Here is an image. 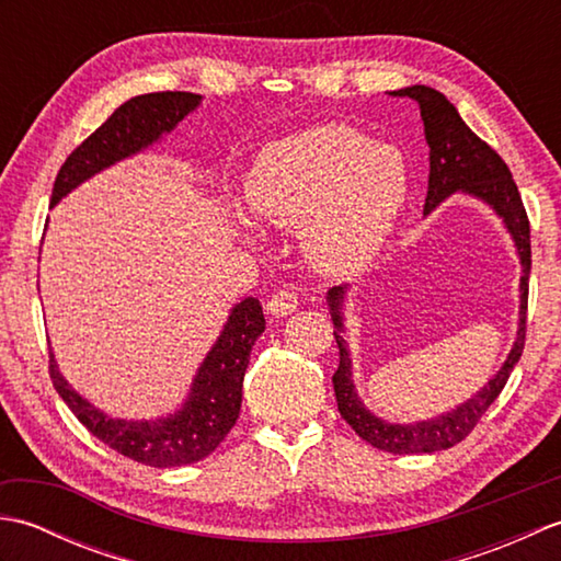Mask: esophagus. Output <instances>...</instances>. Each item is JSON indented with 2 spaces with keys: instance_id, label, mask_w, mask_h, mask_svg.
Returning a JSON list of instances; mask_svg holds the SVG:
<instances>
[{
  "instance_id": "34e87169",
  "label": "esophagus",
  "mask_w": 561,
  "mask_h": 561,
  "mask_svg": "<svg viewBox=\"0 0 561 561\" xmlns=\"http://www.w3.org/2000/svg\"><path fill=\"white\" fill-rule=\"evenodd\" d=\"M296 306H299V296H296V291L294 289H279L267 299L265 311L274 318H284V316L294 313Z\"/></svg>"
}]
</instances>
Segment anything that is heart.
Listing matches in <instances>:
<instances>
[{"instance_id": "heart-1", "label": "heart", "mask_w": 561, "mask_h": 561, "mask_svg": "<svg viewBox=\"0 0 561 561\" xmlns=\"http://www.w3.org/2000/svg\"><path fill=\"white\" fill-rule=\"evenodd\" d=\"M408 195V163L390 145L330 123L272 141L245 178L255 217L299 229L308 260L347 277L364 270L396 226Z\"/></svg>"}]
</instances>
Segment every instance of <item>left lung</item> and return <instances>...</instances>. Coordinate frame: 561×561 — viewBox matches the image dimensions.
Wrapping results in <instances>:
<instances>
[{
  "label": "left lung",
  "instance_id": "left-lung-1",
  "mask_svg": "<svg viewBox=\"0 0 561 561\" xmlns=\"http://www.w3.org/2000/svg\"><path fill=\"white\" fill-rule=\"evenodd\" d=\"M392 96H408L416 101L424 121V135L428 145V190L424 202V214L434 211L440 202L450 197L453 193L472 195L486 202L499 217L504 219L506 229L514 238L516 253L520 257L523 277H520V323H518V337L511 347L504 366L499 374L486 383L478 396H472L468 402L458 404L456 410L446 414H438L434 420L414 422V424H390L380 420L374 412L364 408L354 390L352 380V359L347 342H344L342 332V301L347 287H335L328 291V306L332 323H335L337 347H340V366L335 376H332V386H335L337 410L342 420L347 422L356 434H359L366 444H371L378 450L398 453H434L446 450L450 446L460 444L474 426H478L480 416L490 410V404L499 398L504 390L506 380L514 371L523 354V344H526V313H528V279H530V221L518 187L514 183L508 165L499 153L482 141L472 129L462 123L456 105H453L444 93L436 89L422 87H408L400 91H392Z\"/></svg>",
  "mask_w": 561,
  "mask_h": 561
}]
</instances>
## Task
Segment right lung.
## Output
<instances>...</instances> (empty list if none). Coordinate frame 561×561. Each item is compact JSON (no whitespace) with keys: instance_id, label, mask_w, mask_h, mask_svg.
Instances as JSON below:
<instances>
[{"instance_id":"add662e5","label":"right lung","mask_w":561,"mask_h":561,"mask_svg":"<svg viewBox=\"0 0 561 561\" xmlns=\"http://www.w3.org/2000/svg\"><path fill=\"white\" fill-rule=\"evenodd\" d=\"M199 101L202 96L197 93L159 91L123 103L96 133L69 153L55 178L50 205H57L91 175L151 147L161 135L171 133L187 113H193ZM262 332H265L262 306L253 296H248L233 306L219 340L197 368L183 408L151 422L113 420L93 408L59 374L53 352L50 378L67 408L105 446L151 468H178V465L207 458L233 428L241 412L243 376L250 352Z\"/></svg>"}]
</instances>
